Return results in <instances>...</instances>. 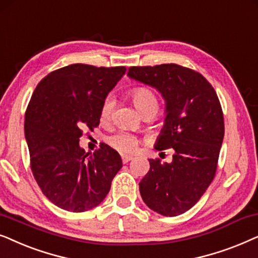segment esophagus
Wrapping results in <instances>:
<instances>
[{
	"label": "esophagus",
	"mask_w": 258,
	"mask_h": 258,
	"mask_svg": "<svg viewBox=\"0 0 258 258\" xmlns=\"http://www.w3.org/2000/svg\"><path fill=\"white\" fill-rule=\"evenodd\" d=\"M121 159H122V163L126 164V163H128L130 160H132L133 157L132 156H128V154H122Z\"/></svg>",
	"instance_id": "obj_1"
}]
</instances>
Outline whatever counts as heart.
Wrapping results in <instances>:
<instances>
[{
	"instance_id": "1",
	"label": "heart",
	"mask_w": 258,
	"mask_h": 258,
	"mask_svg": "<svg viewBox=\"0 0 258 258\" xmlns=\"http://www.w3.org/2000/svg\"><path fill=\"white\" fill-rule=\"evenodd\" d=\"M132 101L137 109L140 112L143 116L156 114L158 108H159V99L152 89L149 87H136L131 91ZM113 108H114V99L112 97H107L102 102L100 109V116L102 121H106L111 118ZM109 145L113 149L122 153H130L139 145V139L131 133L118 132L107 139Z\"/></svg>"
}]
</instances>
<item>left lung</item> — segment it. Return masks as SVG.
Returning <instances> with one entry per match:
<instances>
[{"label": "left lung", "instance_id": "obj_1", "mask_svg": "<svg viewBox=\"0 0 258 258\" xmlns=\"http://www.w3.org/2000/svg\"><path fill=\"white\" fill-rule=\"evenodd\" d=\"M127 75L163 95L166 116L154 149L174 151L171 163L149 159V172L139 183L140 195L157 214H184L215 178L224 138L221 102L203 75L179 64L130 67Z\"/></svg>", "mask_w": 258, "mask_h": 258}]
</instances>
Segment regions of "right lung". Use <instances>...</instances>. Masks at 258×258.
Returning <instances> with one entry per match:
<instances>
[{"instance_id": "right-lung-1", "label": "right lung", "mask_w": 258, "mask_h": 258, "mask_svg": "<svg viewBox=\"0 0 258 258\" xmlns=\"http://www.w3.org/2000/svg\"><path fill=\"white\" fill-rule=\"evenodd\" d=\"M125 67L74 63L51 72L36 86L25 115L30 167L41 191L66 211L91 210L107 196L121 157L101 144L93 154L79 145L82 128L100 122V109Z\"/></svg>"}]
</instances>
